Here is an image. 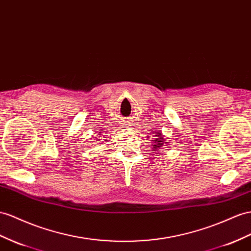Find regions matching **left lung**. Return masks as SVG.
Masks as SVG:
<instances>
[{"label": "left lung", "instance_id": "obj_1", "mask_svg": "<svg viewBox=\"0 0 251 251\" xmlns=\"http://www.w3.org/2000/svg\"><path fill=\"white\" fill-rule=\"evenodd\" d=\"M151 147L153 149L152 151H159L160 149H162V147L164 146H168L169 145V142H165V139L163 137L162 132L160 130H157L153 133H151Z\"/></svg>", "mask_w": 251, "mask_h": 251}]
</instances>
